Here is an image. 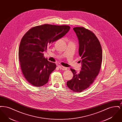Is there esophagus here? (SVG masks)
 Here are the masks:
<instances>
[{
	"label": "esophagus",
	"instance_id": "esophagus-1",
	"mask_svg": "<svg viewBox=\"0 0 122 122\" xmlns=\"http://www.w3.org/2000/svg\"><path fill=\"white\" fill-rule=\"evenodd\" d=\"M58 67L60 69V70H67V68L64 67L62 66L59 65V66H58Z\"/></svg>",
	"mask_w": 122,
	"mask_h": 122
}]
</instances>
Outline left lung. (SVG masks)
Returning a JSON list of instances; mask_svg holds the SVG:
<instances>
[{"instance_id": "left-lung-1", "label": "left lung", "mask_w": 122, "mask_h": 122, "mask_svg": "<svg viewBox=\"0 0 122 122\" xmlns=\"http://www.w3.org/2000/svg\"><path fill=\"white\" fill-rule=\"evenodd\" d=\"M79 43V53L81 57V71L79 74L70 69L73 74L67 86L74 92H81L92 84L100 72L102 52L100 41L92 31L83 27L73 28Z\"/></svg>"}]
</instances>
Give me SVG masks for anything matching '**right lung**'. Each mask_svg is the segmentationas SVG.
Returning a JSON list of instances; mask_svg holds the SVG:
<instances>
[{
  "mask_svg": "<svg viewBox=\"0 0 122 122\" xmlns=\"http://www.w3.org/2000/svg\"><path fill=\"white\" fill-rule=\"evenodd\" d=\"M70 29L66 25L44 24L30 28L24 35L19 46V58L23 76L31 85L40 87L47 83L56 65L45 58L43 52Z\"/></svg>",
  "mask_w": 122,
  "mask_h": 122,
  "instance_id": "obj_1",
  "label": "right lung"
}]
</instances>
